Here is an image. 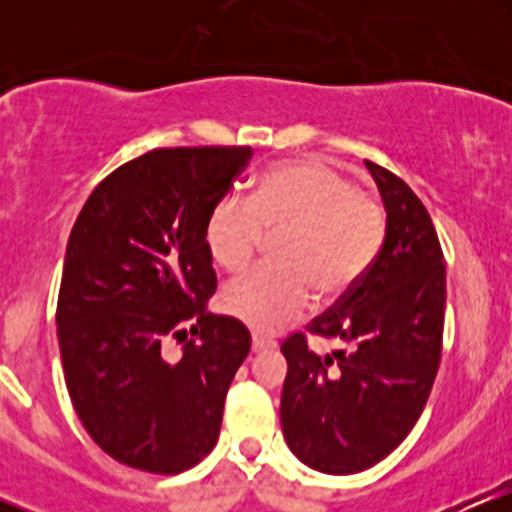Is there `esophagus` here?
I'll return each mask as SVG.
<instances>
[{
  "label": "esophagus",
  "mask_w": 512,
  "mask_h": 512,
  "mask_svg": "<svg viewBox=\"0 0 512 512\" xmlns=\"http://www.w3.org/2000/svg\"><path fill=\"white\" fill-rule=\"evenodd\" d=\"M274 346H276L274 339L262 337V334H252V351H257V354H260V351L274 349Z\"/></svg>",
  "instance_id": "obj_1"
}]
</instances>
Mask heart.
<instances>
[{
	"mask_svg": "<svg viewBox=\"0 0 512 512\" xmlns=\"http://www.w3.org/2000/svg\"><path fill=\"white\" fill-rule=\"evenodd\" d=\"M264 233L276 236L281 267L252 269L223 289L221 305L255 332H276L313 301L351 291L385 240V209L337 168L315 158L276 166L257 180L250 202L226 195L204 223L211 260L226 272L248 267Z\"/></svg>",
	"mask_w": 512,
	"mask_h": 512,
	"instance_id": "b5f03b06",
	"label": "heart"
}]
</instances>
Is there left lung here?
<instances>
[{
	"label": "left lung",
	"instance_id": "1",
	"mask_svg": "<svg viewBox=\"0 0 512 512\" xmlns=\"http://www.w3.org/2000/svg\"><path fill=\"white\" fill-rule=\"evenodd\" d=\"M387 211L385 240L351 291L308 325L344 349L317 356L303 332L281 344V428L325 474L378 464L419 421L443 351L445 262L431 216L395 173L366 161Z\"/></svg>",
	"mask_w": 512,
	"mask_h": 512
}]
</instances>
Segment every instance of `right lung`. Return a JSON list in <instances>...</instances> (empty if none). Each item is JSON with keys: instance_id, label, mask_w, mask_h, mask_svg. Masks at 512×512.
Returning a JSON list of instances; mask_svg holds the SVG:
<instances>
[{"instance_id": "1", "label": "right lung", "mask_w": 512, "mask_h": 512, "mask_svg": "<svg viewBox=\"0 0 512 512\" xmlns=\"http://www.w3.org/2000/svg\"><path fill=\"white\" fill-rule=\"evenodd\" d=\"M250 156V146L146 151L98 182L69 233L57 298L64 380L93 443L127 467L180 474L219 438L250 332L207 313L216 272L204 223ZM168 338L188 340L178 362L162 354Z\"/></svg>"}]
</instances>
